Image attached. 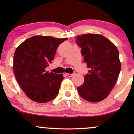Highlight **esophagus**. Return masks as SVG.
Instances as JSON below:
<instances>
[{"mask_svg": "<svg viewBox=\"0 0 134 134\" xmlns=\"http://www.w3.org/2000/svg\"><path fill=\"white\" fill-rule=\"evenodd\" d=\"M65 75L68 77H72L74 76V74H67L65 73Z\"/></svg>", "mask_w": 134, "mask_h": 134, "instance_id": "obj_1", "label": "esophagus"}]
</instances>
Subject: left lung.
I'll list each match as a JSON object with an SVG mask.
<instances>
[{
  "label": "left lung",
  "mask_w": 134,
  "mask_h": 134,
  "mask_svg": "<svg viewBox=\"0 0 134 134\" xmlns=\"http://www.w3.org/2000/svg\"><path fill=\"white\" fill-rule=\"evenodd\" d=\"M76 43L81 48L84 62L90 69L84 83L77 87L79 94L90 102L103 100L114 87L121 70L117 48L98 34L78 35Z\"/></svg>",
  "instance_id": "8db88e82"
}]
</instances>
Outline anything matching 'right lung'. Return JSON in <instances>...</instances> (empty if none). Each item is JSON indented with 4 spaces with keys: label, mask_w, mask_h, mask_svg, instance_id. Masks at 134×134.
<instances>
[{
    "label": "right lung",
    "mask_w": 134,
    "mask_h": 134,
    "mask_svg": "<svg viewBox=\"0 0 134 134\" xmlns=\"http://www.w3.org/2000/svg\"><path fill=\"white\" fill-rule=\"evenodd\" d=\"M67 38L35 36L16 48L14 55L13 70L17 81L31 100L44 103L57 96L62 74L46 71L52 63L60 44Z\"/></svg>",
    "instance_id": "1"
}]
</instances>
